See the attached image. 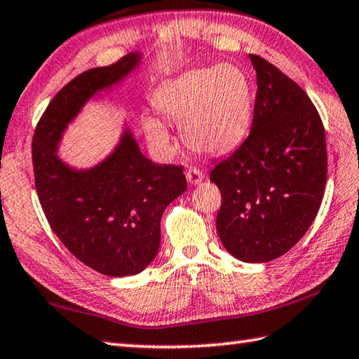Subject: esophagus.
Wrapping results in <instances>:
<instances>
[{
	"mask_svg": "<svg viewBox=\"0 0 359 359\" xmlns=\"http://www.w3.org/2000/svg\"><path fill=\"white\" fill-rule=\"evenodd\" d=\"M186 178L191 184H198L203 181V172L197 167H191L186 170Z\"/></svg>",
	"mask_w": 359,
	"mask_h": 359,
	"instance_id": "esophagus-1",
	"label": "esophagus"
}]
</instances>
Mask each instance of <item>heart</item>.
<instances>
[{
    "label": "heart",
    "mask_w": 359,
    "mask_h": 359,
    "mask_svg": "<svg viewBox=\"0 0 359 359\" xmlns=\"http://www.w3.org/2000/svg\"><path fill=\"white\" fill-rule=\"evenodd\" d=\"M154 105L170 121L181 123L187 147L221 154L248 134L252 91L246 74L235 66L197 69L163 83ZM144 128L153 142H168V132L161 123L148 119Z\"/></svg>",
    "instance_id": "heart-1"
}]
</instances>
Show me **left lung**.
Wrapping results in <instances>:
<instances>
[{"label": "left lung", "mask_w": 359, "mask_h": 359, "mask_svg": "<svg viewBox=\"0 0 359 359\" xmlns=\"http://www.w3.org/2000/svg\"><path fill=\"white\" fill-rule=\"evenodd\" d=\"M250 132L217 162L210 181L221 191L216 227L224 248L248 263L288 252L322 205L328 172L325 128L298 83L259 55Z\"/></svg>", "instance_id": "obj_1"}]
</instances>
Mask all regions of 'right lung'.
Segmentation results:
<instances>
[{"mask_svg": "<svg viewBox=\"0 0 359 359\" xmlns=\"http://www.w3.org/2000/svg\"><path fill=\"white\" fill-rule=\"evenodd\" d=\"M140 55L81 72L56 93L33 137L34 184L50 227L69 252L100 274L143 271L159 250L161 217L186 191L183 165L147 159L129 130L99 165L74 170L56 156L62 130L99 90L124 79Z\"/></svg>", "mask_w": 359, "mask_h": 359, "instance_id": "1", "label": "right lung"}]
</instances>
